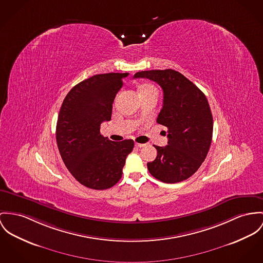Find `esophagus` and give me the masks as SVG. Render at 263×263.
<instances>
[{
	"instance_id": "esophagus-1",
	"label": "esophagus",
	"mask_w": 263,
	"mask_h": 263,
	"mask_svg": "<svg viewBox=\"0 0 263 263\" xmlns=\"http://www.w3.org/2000/svg\"><path fill=\"white\" fill-rule=\"evenodd\" d=\"M144 146H145V144H142V143H136L135 144V147H137V148H142Z\"/></svg>"
}]
</instances>
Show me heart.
<instances>
[{"label":"heart","mask_w":263,"mask_h":263,"mask_svg":"<svg viewBox=\"0 0 263 263\" xmlns=\"http://www.w3.org/2000/svg\"><path fill=\"white\" fill-rule=\"evenodd\" d=\"M151 91H155L157 92V89L155 88V86L151 85V84H144L140 87V93H145V92H151Z\"/></svg>","instance_id":"heart-1"}]
</instances>
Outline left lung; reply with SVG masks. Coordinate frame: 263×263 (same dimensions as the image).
<instances>
[{"label":"left lung","instance_id":"left-lung-1","mask_svg":"<svg viewBox=\"0 0 263 263\" xmlns=\"http://www.w3.org/2000/svg\"><path fill=\"white\" fill-rule=\"evenodd\" d=\"M134 78L150 79L163 90L157 123L168 129V145L154 146L157 156L147 163L150 174L164 183L188 179L205 160L212 140L213 118L205 95L172 69L141 71Z\"/></svg>","mask_w":263,"mask_h":263}]
</instances>
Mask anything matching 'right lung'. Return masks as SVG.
<instances>
[{
    "label": "right lung",
    "instance_id": "right-lung-1",
    "mask_svg": "<svg viewBox=\"0 0 263 263\" xmlns=\"http://www.w3.org/2000/svg\"><path fill=\"white\" fill-rule=\"evenodd\" d=\"M128 75H94L73 87L61 106L56 127L61 157L74 178L88 188L114 186L133 150V140L113 142L100 133L102 123L111 120L113 102Z\"/></svg>",
    "mask_w": 263,
    "mask_h": 263
}]
</instances>
